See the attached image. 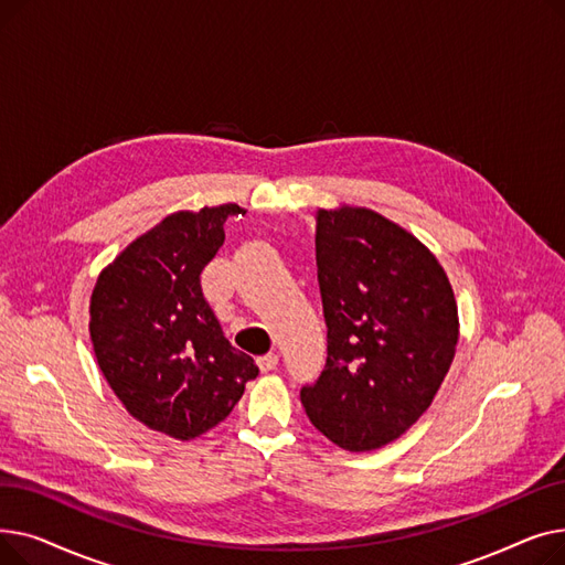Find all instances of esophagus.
<instances>
[{
    "mask_svg": "<svg viewBox=\"0 0 565 565\" xmlns=\"http://www.w3.org/2000/svg\"><path fill=\"white\" fill-rule=\"evenodd\" d=\"M256 362H258V369H260L263 373L275 371L277 364H279V354H277V352H267V354H263V358H258Z\"/></svg>",
    "mask_w": 565,
    "mask_h": 565,
    "instance_id": "esophagus-1",
    "label": "esophagus"
}]
</instances>
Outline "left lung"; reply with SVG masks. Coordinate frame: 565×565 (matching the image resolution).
Listing matches in <instances>:
<instances>
[{
  "mask_svg": "<svg viewBox=\"0 0 565 565\" xmlns=\"http://www.w3.org/2000/svg\"><path fill=\"white\" fill-rule=\"evenodd\" d=\"M328 362L300 398L345 451H373L430 407L456 354L458 309L437 258L366 207L316 213Z\"/></svg>",
  "mask_w": 565,
  "mask_h": 565,
  "instance_id": "1",
  "label": "left lung"
}]
</instances>
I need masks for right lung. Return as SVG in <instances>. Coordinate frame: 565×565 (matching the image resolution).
Wrapping results in <instances>:
<instances>
[{"instance_id": "1", "label": "right lung", "mask_w": 565, "mask_h": 565, "mask_svg": "<svg viewBox=\"0 0 565 565\" xmlns=\"http://www.w3.org/2000/svg\"><path fill=\"white\" fill-rule=\"evenodd\" d=\"M241 213L222 203L164 217L105 267L92 295L88 332L109 387L137 422L175 439L224 422L258 375L201 290L224 222Z\"/></svg>"}]
</instances>
